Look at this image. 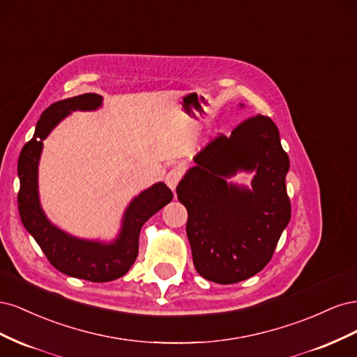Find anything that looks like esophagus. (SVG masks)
<instances>
[{
    "label": "esophagus",
    "instance_id": "obj_1",
    "mask_svg": "<svg viewBox=\"0 0 357 357\" xmlns=\"http://www.w3.org/2000/svg\"><path fill=\"white\" fill-rule=\"evenodd\" d=\"M180 178H181V171L177 169V168H174V169H171V171L167 172L165 183H167L168 188H169L171 190H174V189L177 188V185H178Z\"/></svg>",
    "mask_w": 357,
    "mask_h": 357
}]
</instances>
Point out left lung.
<instances>
[{
	"instance_id": "left-lung-1",
	"label": "left lung",
	"mask_w": 357,
	"mask_h": 357,
	"mask_svg": "<svg viewBox=\"0 0 357 357\" xmlns=\"http://www.w3.org/2000/svg\"><path fill=\"white\" fill-rule=\"evenodd\" d=\"M195 162L177 186L193 265L210 282H243L271 261L290 220L289 156L278 129L268 116L248 117L231 137L211 139ZM240 169L257 171L252 191L225 183Z\"/></svg>"
}]
</instances>
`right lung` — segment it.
I'll list each match as a JSON object with an SVG mask.
<instances>
[{
	"instance_id": "obj_1",
	"label": "right lung",
	"mask_w": 357,
	"mask_h": 357,
	"mask_svg": "<svg viewBox=\"0 0 357 357\" xmlns=\"http://www.w3.org/2000/svg\"><path fill=\"white\" fill-rule=\"evenodd\" d=\"M101 102V95L83 93L47 107L38 119L34 137L24 146L17 162L20 180L17 207L26 231L34 236L43 253L58 271L93 283L112 282L129 271L138 255V236L142 226L172 199V192L164 183H156L139 193L129 204L121 235L112 244L74 238L46 219L40 207L37 186L43 139L70 112L95 110Z\"/></svg>"
}]
</instances>
